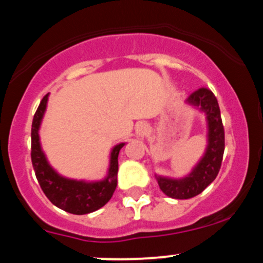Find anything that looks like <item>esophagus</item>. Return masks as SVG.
Masks as SVG:
<instances>
[{"mask_svg": "<svg viewBox=\"0 0 263 263\" xmlns=\"http://www.w3.org/2000/svg\"><path fill=\"white\" fill-rule=\"evenodd\" d=\"M148 132H149V126H148V124H145V123L138 124L137 128H135V134H137V137L140 138V139H144V138H145V135L148 134Z\"/></svg>", "mask_w": 263, "mask_h": 263, "instance_id": "esophagus-1", "label": "esophagus"}]
</instances>
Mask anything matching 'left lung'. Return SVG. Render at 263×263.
I'll return each mask as SVG.
<instances>
[{"instance_id": "8db88e82", "label": "left lung", "mask_w": 263, "mask_h": 263, "mask_svg": "<svg viewBox=\"0 0 263 263\" xmlns=\"http://www.w3.org/2000/svg\"><path fill=\"white\" fill-rule=\"evenodd\" d=\"M185 104L204 114L207 123V145L202 158L185 177L171 178L155 174L163 193L174 199H188L202 193L216 179L224 152V129L221 110L213 92L202 87L189 95Z\"/></svg>"}]
</instances>
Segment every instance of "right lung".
<instances>
[{
	"instance_id": "right-lung-1",
	"label": "right lung",
	"mask_w": 263,
	"mask_h": 263,
	"mask_svg": "<svg viewBox=\"0 0 263 263\" xmlns=\"http://www.w3.org/2000/svg\"><path fill=\"white\" fill-rule=\"evenodd\" d=\"M47 100L49 94L45 95L36 110L31 129V160L39 184L50 202L65 212L72 214H87L98 211L109 202L117 188L118 157L125 143H119L111 148L109 168L103 179H71L61 176L49 163L40 142L39 132L47 108Z\"/></svg>"
}]
</instances>
